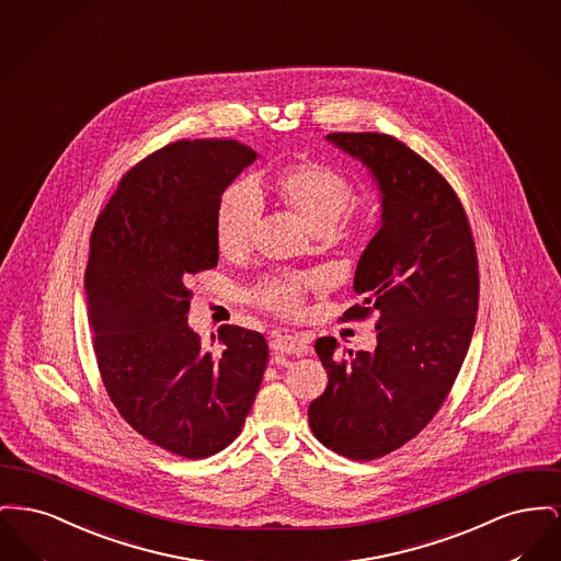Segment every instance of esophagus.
I'll list each match as a JSON object with an SVG mask.
<instances>
[{"label":"esophagus","mask_w":561,"mask_h":561,"mask_svg":"<svg viewBox=\"0 0 561 561\" xmlns=\"http://www.w3.org/2000/svg\"><path fill=\"white\" fill-rule=\"evenodd\" d=\"M270 348L276 354H304L308 353V344L301 342L295 335H274L270 340Z\"/></svg>","instance_id":"esophagus-1"}]
</instances>
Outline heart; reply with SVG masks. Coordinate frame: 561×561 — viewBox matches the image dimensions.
<instances>
[{
  "instance_id": "1",
  "label": "heart",
  "mask_w": 561,
  "mask_h": 561,
  "mask_svg": "<svg viewBox=\"0 0 561 561\" xmlns=\"http://www.w3.org/2000/svg\"><path fill=\"white\" fill-rule=\"evenodd\" d=\"M274 190L317 232H331L353 203V183L323 162H301L274 181ZM262 219V194L253 183L228 187L215 213V240L224 255H242L257 232ZM308 280L276 278L260 287L257 301L267 310L294 317L301 308V291Z\"/></svg>"
}]
</instances>
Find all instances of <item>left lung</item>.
<instances>
[{
    "label": "left lung",
    "mask_w": 561,
    "mask_h": 561,
    "mask_svg": "<svg viewBox=\"0 0 561 561\" xmlns=\"http://www.w3.org/2000/svg\"><path fill=\"white\" fill-rule=\"evenodd\" d=\"M327 141L360 160L376 179L382 215L365 247L344 319H378L374 353L314 344L329 383L308 408L329 449L376 460L413 439L439 412L471 344L479 270L471 226L451 185L415 151L380 133H331Z\"/></svg>",
    "instance_id": "left-lung-1"
}]
</instances>
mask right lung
Here are the masks:
<instances>
[{
  "label": "right lung",
  "instance_id": "obj_1",
  "mask_svg": "<svg viewBox=\"0 0 561 561\" xmlns=\"http://www.w3.org/2000/svg\"><path fill=\"white\" fill-rule=\"evenodd\" d=\"M255 158L234 139L171 144L122 178L90 237L84 287L107 394L139 435L190 460L237 439L266 371L262 333L221 324L213 354L187 324L190 276L219 260V198Z\"/></svg>",
  "mask_w": 561,
  "mask_h": 561
}]
</instances>
